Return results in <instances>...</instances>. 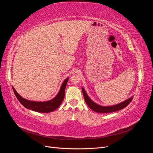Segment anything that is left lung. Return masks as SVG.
Here are the masks:
<instances>
[{"label":"left lung","mask_w":153,"mask_h":153,"mask_svg":"<svg viewBox=\"0 0 153 153\" xmlns=\"http://www.w3.org/2000/svg\"><path fill=\"white\" fill-rule=\"evenodd\" d=\"M82 91L83 92V94L84 96V99L85 101V103L88 105L89 107L92 109L93 111L98 113H110V112H116V111L120 110L123 108H124L126 106H128L133 100V96L131 98H128V100L124 101L123 102L120 103L119 104L112 105V106H101L100 105L96 104L94 103L93 101H92L88 95L87 94L84 88H82Z\"/></svg>","instance_id":"8db88e82"}]
</instances>
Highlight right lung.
Returning <instances> with one entry per match:
<instances>
[{"instance_id":"obj_1","label":"right lung","mask_w":153,"mask_h":153,"mask_svg":"<svg viewBox=\"0 0 153 153\" xmlns=\"http://www.w3.org/2000/svg\"><path fill=\"white\" fill-rule=\"evenodd\" d=\"M68 80L69 78H66L64 80L59 92L54 98L47 101H43V102L27 100L22 98L20 94H18V92L15 89V88L13 87H12V88L18 100L26 108L41 113H49L56 110L62 103L64 98V95H65V89Z\"/></svg>"}]
</instances>
